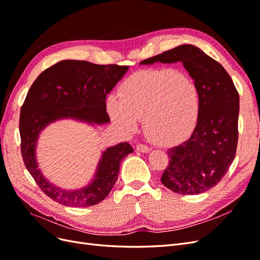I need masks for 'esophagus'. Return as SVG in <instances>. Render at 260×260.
I'll return each mask as SVG.
<instances>
[{"instance_id": "esophagus-1", "label": "esophagus", "mask_w": 260, "mask_h": 260, "mask_svg": "<svg viewBox=\"0 0 260 260\" xmlns=\"http://www.w3.org/2000/svg\"><path fill=\"white\" fill-rule=\"evenodd\" d=\"M137 151L141 152V153H148L149 148L144 144H138L137 145Z\"/></svg>"}]
</instances>
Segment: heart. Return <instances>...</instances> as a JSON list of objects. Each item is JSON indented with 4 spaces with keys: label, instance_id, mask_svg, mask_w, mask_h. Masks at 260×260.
<instances>
[{
    "label": "heart",
    "instance_id": "heart-1",
    "mask_svg": "<svg viewBox=\"0 0 260 260\" xmlns=\"http://www.w3.org/2000/svg\"><path fill=\"white\" fill-rule=\"evenodd\" d=\"M106 105L112 120L124 133H135L143 118L147 137L161 145L190 135L201 107L198 86L175 69L135 74L122 83L119 96H108Z\"/></svg>",
    "mask_w": 260,
    "mask_h": 260
}]
</instances>
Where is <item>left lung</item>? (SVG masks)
<instances>
[{
	"mask_svg": "<svg viewBox=\"0 0 260 260\" xmlns=\"http://www.w3.org/2000/svg\"><path fill=\"white\" fill-rule=\"evenodd\" d=\"M182 62L200 92V116L186 141L168 149L161 183L179 194H200L214 187L237 153L240 98L225 69L198 46L182 44L141 65Z\"/></svg>",
	"mask_w": 260,
	"mask_h": 260,
	"instance_id": "8db88e82",
	"label": "left lung"
}]
</instances>
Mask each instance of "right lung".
Segmentation results:
<instances>
[{
  "label": "right lung",
  "mask_w": 260,
  "mask_h": 260,
  "mask_svg": "<svg viewBox=\"0 0 260 260\" xmlns=\"http://www.w3.org/2000/svg\"><path fill=\"white\" fill-rule=\"evenodd\" d=\"M128 69L65 59L45 69L30 86L20 109L21 155L39 187L53 201L70 207L93 206L103 201L116 183L121 160L133 152L127 142L107 147L91 182L78 190L52 184L39 168L36 148L40 133L57 120L74 119L92 125L111 121L105 100Z\"/></svg>",
  "instance_id": "add662e5"
}]
</instances>
